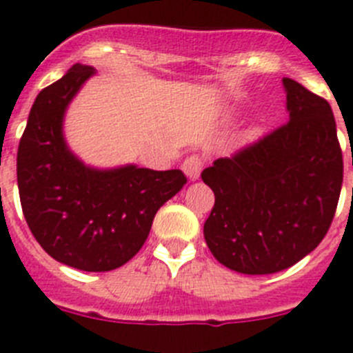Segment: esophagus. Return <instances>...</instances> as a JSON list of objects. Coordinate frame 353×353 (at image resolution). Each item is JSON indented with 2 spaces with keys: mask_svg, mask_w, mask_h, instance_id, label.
I'll return each instance as SVG.
<instances>
[{
  "mask_svg": "<svg viewBox=\"0 0 353 353\" xmlns=\"http://www.w3.org/2000/svg\"><path fill=\"white\" fill-rule=\"evenodd\" d=\"M182 170L183 173L187 174V179L189 180H198L199 174H201V170H203V159L196 154L189 155V157L183 161Z\"/></svg>",
  "mask_w": 353,
  "mask_h": 353,
  "instance_id": "34e87169",
  "label": "esophagus"
}]
</instances>
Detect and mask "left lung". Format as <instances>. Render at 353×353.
Masks as SVG:
<instances>
[{
  "instance_id": "left-lung-1",
  "label": "left lung",
  "mask_w": 353,
  "mask_h": 353,
  "mask_svg": "<svg viewBox=\"0 0 353 353\" xmlns=\"http://www.w3.org/2000/svg\"><path fill=\"white\" fill-rule=\"evenodd\" d=\"M288 121L201 179L215 194L203 226L215 260L240 274L285 270L323 240L343 183V155L329 102L283 79ZM353 164V162H352Z\"/></svg>"
}]
</instances>
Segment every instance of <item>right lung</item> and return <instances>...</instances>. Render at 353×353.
<instances>
[{"label":"right lung","instance_id":"right-lung-1","mask_svg":"<svg viewBox=\"0 0 353 353\" xmlns=\"http://www.w3.org/2000/svg\"><path fill=\"white\" fill-rule=\"evenodd\" d=\"M95 68L76 63L37 95L17 150V185L24 219L49 256L108 272L143 248L159 208L187 183L180 170L127 164L86 166L72 154L63 118Z\"/></svg>","mask_w":353,"mask_h":353}]
</instances>
